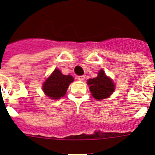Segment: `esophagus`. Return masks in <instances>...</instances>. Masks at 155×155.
Listing matches in <instances>:
<instances>
[{
    "label": "esophagus",
    "instance_id": "esophagus-1",
    "mask_svg": "<svg viewBox=\"0 0 155 155\" xmlns=\"http://www.w3.org/2000/svg\"><path fill=\"white\" fill-rule=\"evenodd\" d=\"M77 79L79 80H80V81H83L85 79V76L84 75H78Z\"/></svg>",
    "mask_w": 155,
    "mask_h": 155
}]
</instances>
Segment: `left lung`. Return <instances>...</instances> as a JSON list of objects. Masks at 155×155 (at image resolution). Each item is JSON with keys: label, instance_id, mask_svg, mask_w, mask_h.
<instances>
[{"label": "left lung", "instance_id": "left-lung-1", "mask_svg": "<svg viewBox=\"0 0 155 155\" xmlns=\"http://www.w3.org/2000/svg\"><path fill=\"white\" fill-rule=\"evenodd\" d=\"M90 92L95 99L101 101L110 96L115 88V85L111 79L105 75L103 70L100 71L98 76L89 79L87 81Z\"/></svg>", "mask_w": 155, "mask_h": 155}]
</instances>
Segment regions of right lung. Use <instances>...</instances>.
I'll return each mask as SVG.
<instances>
[{
    "mask_svg": "<svg viewBox=\"0 0 155 155\" xmlns=\"http://www.w3.org/2000/svg\"><path fill=\"white\" fill-rule=\"evenodd\" d=\"M73 80L71 75H64L58 69H55L43 84L42 89L51 99H60V97L66 94L68 86Z\"/></svg>",
    "mask_w": 155,
    "mask_h": 155,
    "instance_id": "right-lung-1",
    "label": "right lung"
}]
</instances>
